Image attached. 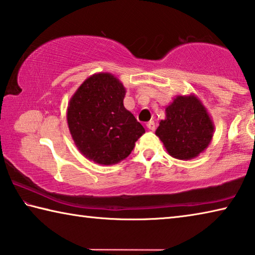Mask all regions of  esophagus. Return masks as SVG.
Masks as SVG:
<instances>
[{"label":"esophagus","mask_w":255,"mask_h":255,"mask_svg":"<svg viewBox=\"0 0 255 255\" xmlns=\"http://www.w3.org/2000/svg\"><path fill=\"white\" fill-rule=\"evenodd\" d=\"M146 127H147L149 130H155V123L153 122V120H150V122H148L147 124H146Z\"/></svg>","instance_id":"1"}]
</instances>
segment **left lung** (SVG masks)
<instances>
[{"mask_svg":"<svg viewBox=\"0 0 255 255\" xmlns=\"http://www.w3.org/2000/svg\"><path fill=\"white\" fill-rule=\"evenodd\" d=\"M214 123L207 108L195 94L176 96L165 107V119L156 135L172 157L192 159L208 147L214 136Z\"/></svg>","mask_w":255,"mask_h":255,"instance_id":"obj_1","label":"left lung"}]
</instances>
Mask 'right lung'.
I'll list each match as a JSON object with an SVG mask.
<instances>
[{
  "label": "right lung",
  "instance_id": "obj_1",
  "mask_svg": "<svg viewBox=\"0 0 255 255\" xmlns=\"http://www.w3.org/2000/svg\"><path fill=\"white\" fill-rule=\"evenodd\" d=\"M126 88L110 73H96L82 83L68 102L66 119L82 155L100 165L126 158L145 132L124 106Z\"/></svg>",
  "mask_w": 255,
  "mask_h": 255
}]
</instances>
